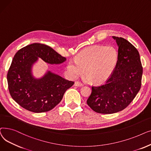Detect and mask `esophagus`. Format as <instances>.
Returning a JSON list of instances; mask_svg holds the SVG:
<instances>
[{"label":"esophagus","mask_w":151,"mask_h":151,"mask_svg":"<svg viewBox=\"0 0 151 151\" xmlns=\"http://www.w3.org/2000/svg\"><path fill=\"white\" fill-rule=\"evenodd\" d=\"M83 85L79 82H75L74 83V86H76V87H82Z\"/></svg>","instance_id":"1"}]
</instances>
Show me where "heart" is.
Masks as SVG:
<instances>
[{
  "label": "heart",
  "instance_id": "b5f03b06",
  "mask_svg": "<svg viewBox=\"0 0 151 151\" xmlns=\"http://www.w3.org/2000/svg\"><path fill=\"white\" fill-rule=\"evenodd\" d=\"M119 59L116 48L112 46L93 45L83 49L69 60L67 70L72 78L82 75L85 69L87 81L99 83L106 81L112 74Z\"/></svg>",
  "mask_w": 151,
  "mask_h": 151
}]
</instances>
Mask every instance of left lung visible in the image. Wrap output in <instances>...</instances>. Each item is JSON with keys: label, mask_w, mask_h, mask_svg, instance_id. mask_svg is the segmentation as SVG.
Wrapping results in <instances>:
<instances>
[{"label": "left lung", "mask_w": 151, "mask_h": 151, "mask_svg": "<svg viewBox=\"0 0 151 151\" xmlns=\"http://www.w3.org/2000/svg\"><path fill=\"white\" fill-rule=\"evenodd\" d=\"M118 46L119 59L106 82L92 87L87 104L100 114H113L124 110L140 90L142 67L139 52L130 42L112 36Z\"/></svg>", "instance_id": "obj_1"}]
</instances>
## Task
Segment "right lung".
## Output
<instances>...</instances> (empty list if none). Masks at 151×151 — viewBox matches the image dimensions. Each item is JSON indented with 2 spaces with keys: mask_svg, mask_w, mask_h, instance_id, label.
Listing matches in <instances>:
<instances>
[{
  "mask_svg": "<svg viewBox=\"0 0 151 151\" xmlns=\"http://www.w3.org/2000/svg\"><path fill=\"white\" fill-rule=\"evenodd\" d=\"M39 58L50 64H60L66 60L52 48L35 43L18 50L7 74L12 98L25 109L35 113L53 109L74 83L50 70L40 78L34 77L32 68Z\"/></svg>",
  "mask_w": 151,
  "mask_h": 151,
  "instance_id": "right-lung-1",
  "label": "right lung"
}]
</instances>
